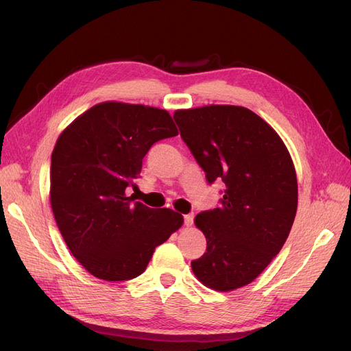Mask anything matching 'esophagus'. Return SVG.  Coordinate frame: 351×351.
Masks as SVG:
<instances>
[{"label":"esophagus","mask_w":351,"mask_h":351,"mask_svg":"<svg viewBox=\"0 0 351 351\" xmlns=\"http://www.w3.org/2000/svg\"><path fill=\"white\" fill-rule=\"evenodd\" d=\"M193 214H187V215H184V226L186 227H192V224H193Z\"/></svg>","instance_id":"esophagus-1"}]
</instances>
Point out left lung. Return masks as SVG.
<instances>
[{
  "label": "left lung",
  "mask_w": 351,
  "mask_h": 351,
  "mask_svg": "<svg viewBox=\"0 0 351 351\" xmlns=\"http://www.w3.org/2000/svg\"><path fill=\"white\" fill-rule=\"evenodd\" d=\"M174 120L208 182L226 183L219 208L195 218L206 252L192 271L208 289H240L259 277L290 234L297 210L291 155L267 121L237 105L177 110Z\"/></svg>",
  "instance_id": "left-lung-1"
}]
</instances>
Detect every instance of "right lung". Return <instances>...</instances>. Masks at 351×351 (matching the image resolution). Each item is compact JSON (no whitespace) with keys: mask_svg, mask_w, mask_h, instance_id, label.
Segmentation results:
<instances>
[{"mask_svg":"<svg viewBox=\"0 0 351 351\" xmlns=\"http://www.w3.org/2000/svg\"><path fill=\"white\" fill-rule=\"evenodd\" d=\"M178 130L167 110L107 101L74 119L51 155L49 200L69 250L93 277H139L183 215L125 196L151 146Z\"/></svg>","mask_w":351,"mask_h":351,"instance_id":"obj_1","label":"right lung"}]
</instances>
